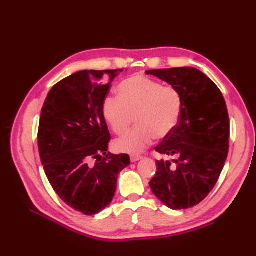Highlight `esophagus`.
<instances>
[{
	"mask_svg": "<svg viewBox=\"0 0 256 256\" xmlns=\"http://www.w3.org/2000/svg\"><path fill=\"white\" fill-rule=\"evenodd\" d=\"M143 157L140 156V154H130V160L131 162H136L138 160H141Z\"/></svg>",
	"mask_w": 256,
	"mask_h": 256,
	"instance_id": "obj_1",
	"label": "esophagus"
}]
</instances>
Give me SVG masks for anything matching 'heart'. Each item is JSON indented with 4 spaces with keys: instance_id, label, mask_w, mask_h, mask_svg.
<instances>
[{
    "instance_id": "obj_1",
    "label": "heart",
    "mask_w": 256,
    "mask_h": 256,
    "mask_svg": "<svg viewBox=\"0 0 256 256\" xmlns=\"http://www.w3.org/2000/svg\"><path fill=\"white\" fill-rule=\"evenodd\" d=\"M118 95H106L102 104L104 120L116 134H124L134 122L138 126L114 143L120 152L136 154L154 138L171 134L180 122L184 108L180 90L143 74L120 82Z\"/></svg>"
}]
</instances>
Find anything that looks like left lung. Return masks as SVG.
<instances>
[{"mask_svg": "<svg viewBox=\"0 0 256 256\" xmlns=\"http://www.w3.org/2000/svg\"><path fill=\"white\" fill-rule=\"evenodd\" d=\"M180 90L182 112L177 127L154 147L173 156L156 162L157 173L150 182L152 193L168 208L187 209L200 204L219 180L228 152L230 118L218 86L193 67L146 72Z\"/></svg>", "mask_w": 256, "mask_h": 256, "instance_id": "left-lung-1", "label": "left lung"}]
</instances>
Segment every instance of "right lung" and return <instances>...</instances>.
I'll list each match as a JSON object with an SVG mask.
<instances>
[{
    "label": "right lung",
    "mask_w": 256,
    "mask_h": 256,
    "mask_svg": "<svg viewBox=\"0 0 256 256\" xmlns=\"http://www.w3.org/2000/svg\"><path fill=\"white\" fill-rule=\"evenodd\" d=\"M122 69L82 70L56 83L42 109L38 150L56 194L84 214H98L114 198L126 154L108 152L111 136L102 104ZM95 160V162H92Z\"/></svg>",
    "instance_id": "1"
}]
</instances>
